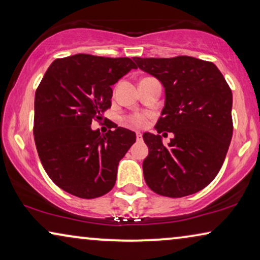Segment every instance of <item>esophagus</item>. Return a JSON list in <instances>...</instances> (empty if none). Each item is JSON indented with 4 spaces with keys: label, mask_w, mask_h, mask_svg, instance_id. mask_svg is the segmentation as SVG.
<instances>
[{
    "label": "esophagus",
    "mask_w": 260,
    "mask_h": 260,
    "mask_svg": "<svg viewBox=\"0 0 260 260\" xmlns=\"http://www.w3.org/2000/svg\"><path fill=\"white\" fill-rule=\"evenodd\" d=\"M136 140L137 141H142L143 138H142V134L141 133H136Z\"/></svg>",
    "instance_id": "1"
}]
</instances>
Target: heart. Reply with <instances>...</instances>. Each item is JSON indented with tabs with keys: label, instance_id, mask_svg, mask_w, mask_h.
<instances>
[{
	"label": "heart",
	"instance_id": "1",
	"mask_svg": "<svg viewBox=\"0 0 260 260\" xmlns=\"http://www.w3.org/2000/svg\"><path fill=\"white\" fill-rule=\"evenodd\" d=\"M124 122H125L127 126L135 127V129H142V127H144L148 124L149 115L143 112L131 113V115H127L124 118Z\"/></svg>",
	"mask_w": 260,
	"mask_h": 260
}]
</instances>
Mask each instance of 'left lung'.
<instances>
[{"label": "left lung", "mask_w": 260, "mask_h": 260, "mask_svg": "<svg viewBox=\"0 0 260 260\" xmlns=\"http://www.w3.org/2000/svg\"><path fill=\"white\" fill-rule=\"evenodd\" d=\"M134 60L165 86L166 105L155 129L174 134L168 145L159 135H143L149 148L143 161L145 182L163 197L198 193L215 179L229 151L232 91L211 61L187 55Z\"/></svg>", "instance_id": "8db88e82"}]
</instances>
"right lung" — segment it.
<instances>
[{
  "instance_id": "add662e5",
  "label": "right lung",
  "mask_w": 260,
  "mask_h": 260,
  "mask_svg": "<svg viewBox=\"0 0 260 260\" xmlns=\"http://www.w3.org/2000/svg\"><path fill=\"white\" fill-rule=\"evenodd\" d=\"M137 69L130 58L76 54L56 59L35 92L34 140L42 167L59 188L95 199L112 189L117 167L136 141L133 131L91 129L111 108L112 88Z\"/></svg>"
}]
</instances>
